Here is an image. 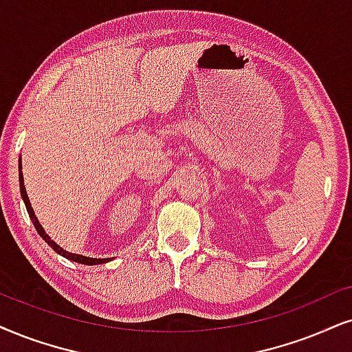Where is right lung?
Returning <instances> with one entry per match:
<instances>
[{
	"label": "right lung",
	"instance_id": "add662e5",
	"mask_svg": "<svg viewBox=\"0 0 352 352\" xmlns=\"http://www.w3.org/2000/svg\"><path fill=\"white\" fill-rule=\"evenodd\" d=\"M19 188H21V197H22V199H24L25 209H28L30 221L34 222V228H35V230H37L40 237H42L43 240H45V242L48 243V245H50V247L53 248V250H55V252L58 253V255H61V256L68 258V260H71V261H76V263L89 265V266H92V265H102V263H109V261H112V258H91V256H82V255H78V253L66 252V250H63V248H61L60 245H58V243L53 242V240L50 239V235H48V234L45 232V230H43L42 226H40V222H38V219H37V216H35V212H34V209H32V204H30V201H29L28 191H25V186H24V177H22V161H21V159H19Z\"/></svg>",
	"mask_w": 352,
	"mask_h": 352
}]
</instances>
